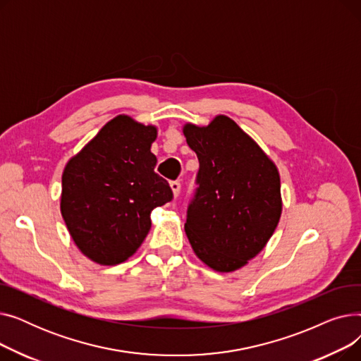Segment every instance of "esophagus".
<instances>
[{"label": "esophagus", "mask_w": 361, "mask_h": 361, "mask_svg": "<svg viewBox=\"0 0 361 361\" xmlns=\"http://www.w3.org/2000/svg\"><path fill=\"white\" fill-rule=\"evenodd\" d=\"M169 185H171V188H173V193H174V196H176V197H178L180 190H181V183H180L178 180H174V181H171V183H169Z\"/></svg>", "instance_id": "obj_1"}]
</instances>
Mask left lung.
<instances>
[{
    "label": "left lung",
    "mask_w": 361,
    "mask_h": 361,
    "mask_svg": "<svg viewBox=\"0 0 361 361\" xmlns=\"http://www.w3.org/2000/svg\"><path fill=\"white\" fill-rule=\"evenodd\" d=\"M184 136L199 159L185 234L207 267L233 272L253 259L276 228L282 209L278 169L225 116L207 127L187 124Z\"/></svg>",
    "instance_id": "left-lung-1"
}]
</instances>
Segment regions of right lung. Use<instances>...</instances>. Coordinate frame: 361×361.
Listing matches in <instances>:
<instances>
[{"label": "right lung", "mask_w": 361, "mask_h": 361, "mask_svg": "<svg viewBox=\"0 0 361 361\" xmlns=\"http://www.w3.org/2000/svg\"><path fill=\"white\" fill-rule=\"evenodd\" d=\"M157 128L120 116L105 124L63 173L61 215L78 247L101 264L135 253L150 230V212L173 200L155 173Z\"/></svg>", "instance_id": "1"}]
</instances>
